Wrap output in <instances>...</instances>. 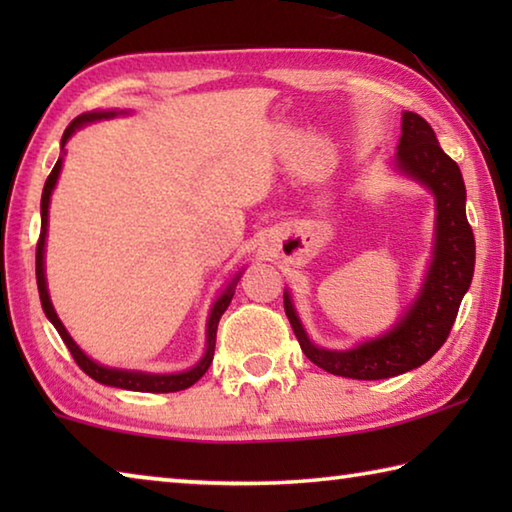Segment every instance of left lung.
I'll use <instances>...</instances> for the list:
<instances>
[{
  "mask_svg": "<svg viewBox=\"0 0 512 512\" xmlns=\"http://www.w3.org/2000/svg\"><path fill=\"white\" fill-rule=\"evenodd\" d=\"M395 169L427 187L436 201L433 255L420 293L400 320L377 339L361 341L350 350H327L309 339L305 325L284 289L293 334L302 352L318 368L348 379H388L427 363L449 332L470 289L474 275V235L465 216V183L458 164L440 149L433 128L420 115L406 110L397 144Z\"/></svg>",
  "mask_w": 512,
  "mask_h": 512,
  "instance_id": "1",
  "label": "left lung"
}]
</instances>
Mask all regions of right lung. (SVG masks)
<instances>
[{"label":"right lung","mask_w":512,"mask_h":512,"mask_svg":"<svg viewBox=\"0 0 512 512\" xmlns=\"http://www.w3.org/2000/svg\"><path fill=\"white\" fill-rule=\"evenodd\" d=\"M124 115L119 110H94V112H83V115L76 117L72 124L65 128L63 140H60V151L65 155V144L69 137H72L79 128H83L85 124H92V121L99 119H110ZM63 155H60L58 162L51 169L45 189H42V201H40V239H38V248H36V280H38V293H40V302H42V311L45 316L51 320V325L56 327V332L60 334V339L67 345V350L72 352L74 361L79 363V368L90 375L94 381L106 386H115V388H124V391H137V393H176V391H185V388L194 386L198 379H201L210 363L214 359V345H216V327H219V320L223 316V311L228 309L232 296H235V287L241 277V271L232 277V280L225 284V289L221 291V296L214 300V305L210 309V318H207V343H205V354L201 357V361L192 366L189 370L183 372H171V375H155V372H142V370H124V368H110V366H101L94 359H90L85 354L76 341L69 336V332L65 329V325L60 323V318L56 314L54 305H51L49 298V289H47V275H45V244H47V225H49V201H51V192L58 183L60 169H63Z\"/></svg>","instance_id":"add662e5"}]
</instances>
